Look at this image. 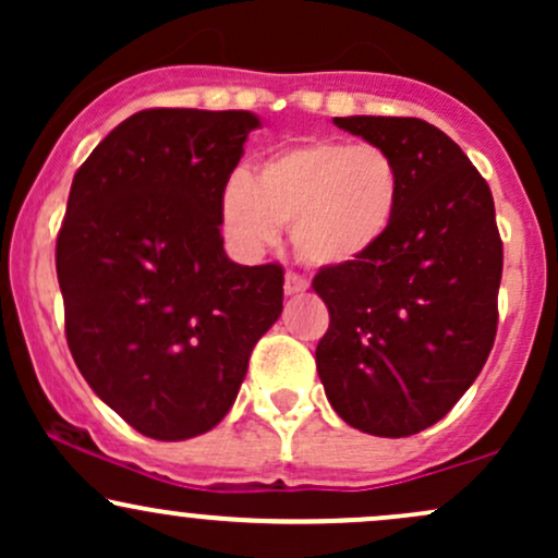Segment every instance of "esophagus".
Returning a JSON list of instances; mask_svg holds the SVG:
<instances>
[{"mask_svg": "<svg viewBox=\"0 0 558 558\" xmlns=\"http://www.w3.org/2000/svg\"><path fill=\"white\" fill-rule=\"evenodd\" d=\"M283 288H286V296H296V293H304L306 288H310V283H306V280L301 278V275L288 272Z\"/></svg>", "mask_w": 558, "mask_h": 558, "instance_id": "1", "label": "esophagus"}]
</instances>
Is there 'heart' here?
<instances>
[{"mask_svg": "<svg viewBox=\"0 0 558 558\" xmlns=\"http://www.w3.org/2000/svg\"><path fill=\"white\" fill-rule=\"evenodd\" d=\"M403 170L386 146L310 138L288 146L222 191L220 222L243 257H257L291 226L312 267L345 270L369 259L399 220Z\"/></svg>", "mask_w": 558, "mask_h": 558, "instance_id": "1", "label": "heart"}]
</instances>
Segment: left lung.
<instances>
[{"instance_id": "1", "label": "left lung", "mask_w": 558, "mask_h": 558, "mask_svg": "<svg viewBox=\"0 0 558 558\" xmlns=\"http://www.w3.org/2000/svg\"><path fill=\"white\" fill-rule=\"evenodd\" d=\"M332 123L386 146L407 189L373 257L312 280L330 312L317 373L343 422L407 438L451 412L496 341L504 270L496 207L470 157L425 120L354 114Z\"/></svg>"}]
</instances>
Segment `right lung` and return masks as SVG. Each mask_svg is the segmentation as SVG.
Listing matches in <instances>:
<instances>
[{"mask_svg": "<svg viewBox=\"0 0 558 558\" xmlns=\"http://www.w3.org/2000/svg\"><path fill=\"white\" fill-rule=\"evenodd\" d=\"M254 128L246 110H141L70 185L57 235L70 354L146 438L213 430L283 312V267L235 265L220 235L222 191Z\"/></svg>", "mask_w": 558, "mask_h": 558, "instance_id": "1", "label": "right lung"}]
</instances>
